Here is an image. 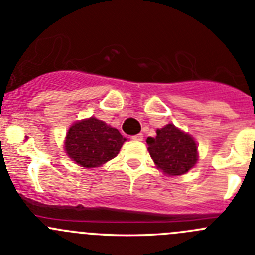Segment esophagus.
Returning <instances> with one entry per match:
<instances>
[{
	"instance_id": "1",
	"label": "esophagus",
	"mask_w": 255,
	"mask_h": 255,
	"mask_svg": "<svg viewBox=\"0 0 255 255\" xmlns=\"http://www.w3.org/2000/svg\"><path fill=\"white\" fill-rule=\"evenodd\" d=\"M132 139H133V140H143V134H142V133H139V134L133 135Z\"/></svg>"
}]
</instances>
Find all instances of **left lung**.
<instances>
[{
	"mask_svg": "<svg viewBox=\"0 0 255 255\" xmlns=\"http://www.w3.org/2000/svg\"><path fill=\"white\" fill-rule=\"evenodd\" d=\"M147 144L152 159L165 174H184L198 160L193 138L172 123L158 129L155 138H147Z\"/></svg>",
	"mask_w": 255,
	"mask_h": 255,
	"instance_id": "1",
	"label": "left lung"
}]
</instances>
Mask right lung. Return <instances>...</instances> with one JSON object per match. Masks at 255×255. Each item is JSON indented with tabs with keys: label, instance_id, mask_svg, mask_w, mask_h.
<instances>
[{
	"label": "right lung",
	"instance_id": "obj_1",
	"mask_svg": "<svg viewBox=\"0 0 255 255\" xmlns=\"http://www.w3.org/2000/svg\"><path fill=\"white\" fill-rule=\"evenodd\" d=\"M126 138L103 121L91 117L76 122L66 137L65 148L71 159L85 168H95L115 158Z\"/></svg>",
	"mask_w": 255,
	"mask_h": 255
}]
</instances>
